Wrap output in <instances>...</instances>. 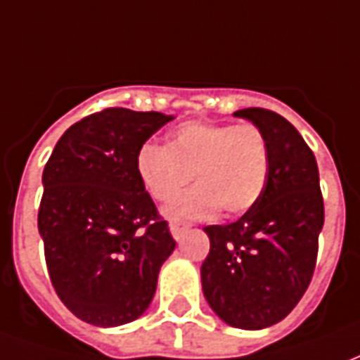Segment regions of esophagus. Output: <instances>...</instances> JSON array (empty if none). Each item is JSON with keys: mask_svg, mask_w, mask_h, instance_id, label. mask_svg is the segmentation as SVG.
Returning <instances> with one entry per match:
<instances>
[{"mask_svg": "<svg viewBox=\"0 0 360 360\" xmlns=\"http://www.w3.org/2000/svg\"><path fill=\"white\" fill-rule=\"evenodd\" d=\"M169 231H172L175 241H181V239H183V235L188 231V226L187 224H181V221H169Z\"/></svg>", "mask_w": 360, "mask_h": 360, "instance_id": "34e87169", "label": "esophagus"}]
</instances>
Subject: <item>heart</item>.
<instances>
[{
    "instance_id": "b5f03b06",
    "label": "heart",
    "mask_w": 360,
    "mask_h": 360,
    "mask_svg": "<svg viewBox=\"0 0 360 360\" xmlns=\"http://www.w3.org/2000/svg\"><path fill=\"white\" fill-rule=\"evenodd\" d=\"M134 169L154 200L165 202L191 183L196 187L177 196L165 214L173 219H206L219 208L241 216L260 200L270 175V148L257 125H214L188 121L169 134V142H144Z\"/></svg>"
}]
</instances>
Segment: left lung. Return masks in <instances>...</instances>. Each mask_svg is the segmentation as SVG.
Here are the masks:
<instances>
[{"label": "left lung", "instance_id": "obj_1", "mask_svg": "<svg viewBox=\"0 0 360 360\" xmlns=\"http://www.w3.org/2000/svg\"><path fill=\"white\" fill-rule=\"evenodd\" d=\"M257 125L270 148L260 200L227 226H206L210 252L202 291L226 324L262 330L278 324L307 291L324 226L316 158L285 117L262 108L233 113Z\"/></svg>", "mask_w": 360, "mask_h": 360}]
</instances>
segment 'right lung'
<instances>
[{"label": "right lung", "mask_w": 360, "mask_h": 360, "mask_svg": "<svg viewBox=\"0 0 360 360\" xmlns=\"http://www.w3.org/2000/svg\"><path fill=\"white\" fill-rule=\"evenodd\" d=\"M172 119L108 108L69 127L44 167L38 231L51 285L98 328L144 314L175 249L134 169L139 148Z\"/></svg>", "instance_id": "obj_1"}]
</instances>
